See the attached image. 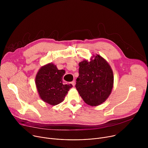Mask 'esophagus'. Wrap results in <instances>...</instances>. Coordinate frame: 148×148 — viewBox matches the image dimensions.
<instances>
[{"mask_svg":"<svg viewBox=\"0 0 148 148\" xmlns=\"http://www.w3.org/2000/svg\"><path fill=\"white\" fill-rule=\"evenodd\" d=\"M71 84H72L73 86H75V81H73L72 82H71Z\"/></svg>","mask_w":148,"mask_h":148,"instance_id":"34e87169","label":"esophagus"}]
</instances>
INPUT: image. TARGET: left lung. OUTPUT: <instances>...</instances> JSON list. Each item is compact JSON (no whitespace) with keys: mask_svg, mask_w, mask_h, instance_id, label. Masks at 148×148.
Masks as SVG:
<instances>
[{"mask_svg":"<svg viewBox=\"0 0 148 148\" xmlns=\"http://www.w3.org/2000/svg\"><path fill=\"white\" fill-rule=\"evenodd\" d=\"M79 76L75 88L86 103L97 106L110 95L114 83L112 70L108 63L99 55L91 61L79 63Z\"/></svg>","mask_w":148,"mask_h":148,"instance_id":"obj_1","label":"left lung"}]
</instances>
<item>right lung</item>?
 <instances>
[{"mask_svg": "<svg viewBox=\"0 0 148 148\" xmlns=\"http://www.w3.org/2000/svg\"><path fill=\"white\" fill-rule=\"evenodd\" d=\"M64 74V70H58L53 63L38 70L36 77V85L42 100L51 105L64 101L66 95L73 87L71 84L63 82L62 77Z\"/></svg>", "mask_w": 148, "mask_h": 148, "instance_id": "obj_1", "label": "right lung"}]
</instances>
